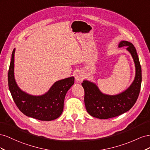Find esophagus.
<instances>
[{"label":"esophagus","mask_w":150,"mask_h":150,"mask_svg":"<svg viewBox=\"0 0 150 150\" xmlns=\"http://www.w3.org/2000/svg\"><path fill=\"white\" fill-rule=\"evenodd\" d=\"M84 73L82 71H79L76 73L75 75V80L76 82H82L84 79Z\"/></svg>","instance_id":"1"}]
</instances>
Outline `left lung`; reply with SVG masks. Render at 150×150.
Wrapping results in <instances>:
<instances>
[{"label": "left lung", "instance_id": "1", "mask_svg": "<svg viewBox=\"0 0 150 150\" xmlns=\"http://www.w3.org/2000/svg\"><path fill=\"white\" fill-rule=\"evenodd\" d=\"M126 46L131 54L135 65V77L130 86L116 95L102 93L97 85L88 80L82 83L85 91L84 102L87 112L92 117L107 119L118 116L129 110L138 99L142 84V68L134 45L127 41H121L119 47Z\"/></svg>", "mask_w": 150, "mask_h": 150}]
</instances>
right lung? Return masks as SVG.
<instances>
[{
	"instance_id": "right-lung-1",
	"label": "right lung",
	"mask_w": 150,
	"mask_h": 150,
	"mask_svg": "<svg viewBox=\"0 0 150 150\" xmlns=\"http://www.w3.org/2000/svg\"><path fill=\"white\" fill-rule=\"evenodd\" d=\"M14 48L8 72V88L17 107L28 117L40 121H52L60 116L64 100L68 90L74 84V77L57 81L43 95L33 96L23 91L14 77Z\"/></svg>"
}]
</instances>
